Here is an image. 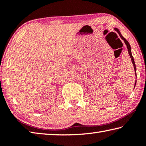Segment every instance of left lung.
Returning a JSON list of instances; mask_svg holds the SVG:
<instances>
[{
    "instance_id": "1",
    "label": "left lung",
    "mask_w": 146,
    "mask_h": 146,
    "mask_svg": "<svg viewBox=\"0 0 146 146\" xmlns=\"http://www.w3.org/2000/svg\"><path fill=\"white\" fill-rule=\"evenodd\" d=\"M115 30L117 31L118 32V33L119 34V35H120V37H121V38H122L123 40H124L125 44H126V46H127V50H128V53H129V55H130V57H131V61H132V63H133V66H134L135 71V73H136V66H135V64L134 58H133V56L132 54H131V46H130V45H129V42H128V41L126 40V39H125L124 37H123V36H122V35H121V33H120V32L119 31V30H118V29L117 28H115ZM136 82H135V85H136Z\"/></svg>"
}]
</instances>
